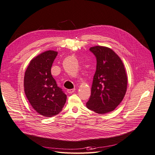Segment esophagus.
I'll use <instances>...</instances> for the list:
<instances>
[{
	"label": "esophagus",
	"instance_id": "obj_1",
	"mask_svg": "<svg viewBox=\"0 0 155 155\" xmlns=\"http://www.w3.org/2000/svg\"><path fill=\"white\" fill-rule=\"evenodd\" d=\"M74 91H75V89H68V90H67V92H68V93H69V94H72Z\"/></svg>",
	"mask_w": 155,
	"mask_h": 155
}]
</instances>
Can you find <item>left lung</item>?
I'll return each instance as SVG.
<instances>
[{
  "mask_svg": "<svg viewBox=\"0 0 155 155\" xmlns=\"http://www.w3.org/2000/svg\"><path fill=\"white\" fill-rule=\"evenodd\" d=\"M89 50L96 58V70L87 107L100 114L112 112L127 92L128 78L124 64L109 48L96 46Z\"/></svg>",
  "mask_w": 155,
  "mask_h": 155,
  "instance_id": "obj_1",
  "label": "left lung"
}]
</instances>
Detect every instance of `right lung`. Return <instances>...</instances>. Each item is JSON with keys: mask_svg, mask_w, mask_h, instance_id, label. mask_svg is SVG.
<instances>
[{"mask_svg": "<svg viewBox=\"0 0 155 155\" xmlns=\"http://www.w3.org/2000/svg\"><path fill=\"white\" fill-rule=\"evenodd\" d=\"M57 52L48 50L33 58L24 76V91L32 108L45 117L57 115L66 101V95L57 86L51 68Z\"/></svg>", "mask_w": 155, "mask_h": 155, "instance_id": "1", "label": "right lung"}]
</instances>
